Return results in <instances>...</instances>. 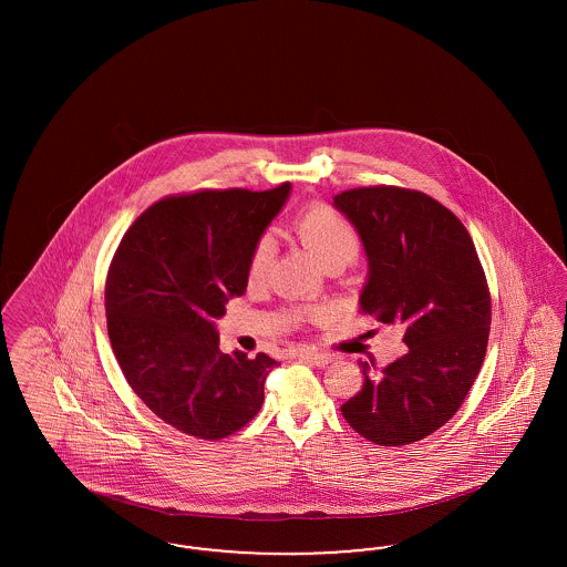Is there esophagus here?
Here are the masks:
<instances>
[{
	"instance_id": "obj_1",
	"label": "esophagus",
	"mask_w": 567,
	"mask_h": 567,
	"mask_svg": "<svg viewBox=\"0 0 567 567\" xmlns=\"http://www.w3.org/2000/svg\"><path fill=\"white\" fill-rule=\"evenodd\" d=\"M297 357H299L301 361L310 363V365H317V368H324L327 363H331V357L324 354V352L299 351L297 352Z\"/></svg>"
}]
</instances>
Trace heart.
Masks as SVG:
<instances>
[{"mask_svg":"<svg viewBox=\"0 0 567 567\" xmlns=\"http://www.w3.org/2000/svg\"><path fill=\"white\" fill-rule=\"evenodd\" d=\"M299 240L303 246L323 264L324 268L331 264H349L359 252V234L352 227L351 220L340 215L338 210L315 204L301 210L293 220ZM274 244L268 236L259 238L248 259V278L252 282L261 280L270 268Z\"/></svg>","mask_w":567,"mask_h":567,"instance_id":"obj_1","label":"heart"}]
</instances>
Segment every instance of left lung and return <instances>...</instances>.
I'll return each instance as SVG.
<instances>
[{
    "label": "left lung",
    "mask_w": 567,
    "mask_h": 567,
    "mask_svg": "<svg viewBox=\"0 0 567 567\" xmlns=\"http://www.w3.org/2000/svg\"><path fill=\"white\" fill-rule=\"evenodd\" d=\"M368 257L361 312L398 324L408 352L342 404L354 432L380 446L419 442L453 419L485 361L491 296L463 223L421 190L361 187L333 197Z\"/></svg>",
    "instance_id": "8db88e82"
}]
</instances>
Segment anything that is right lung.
Instances as JSON below:
<instances>
[{
	"instance_id": "right-lung-1",
	"label": "right lung",
	"mask_w": 567,
	"mask_h": 567,
	"mask_svg": "<svg viewBox=\"0 0 567 567\" xmlns=\"http://www.w3.org/2000/svg\"><path fill=\"white\" fill-rule=\"evenodd\" d=\"M291 193L197 190L153 204L118 244L106 278L110 344L135 395L199 440L243 430L278 365L218 351L215 321L248 285V259Z\"/></svg>"
}]
</instances>
